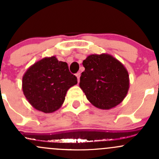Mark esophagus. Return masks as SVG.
<instances>
[{
    "label": "esophagus",
    "instance_id": "1",
    "mask_svg": "<svg viewBox=\"0 0 159 159\" xmlns=\"http://www.w3.org/2000/svg\"><path fill=\"white\" fill-rule=\"evenodd\" d=\"M80 76H81V73H80V72L77 73V74H76V77H77V78H78V82H79Z\"/></svg>",
    "mask_w": 159,
    "mask_h": 159
}]
</instances>
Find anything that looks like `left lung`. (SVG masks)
Returning a JSON list of instances; mask_svg holds the SVG:
<instances>
[{
    "mask_svg": "<svg viewBox=\"0 0 159 159\" xmlns=\"http://www.w3.org/2000/svg\"><path fill=\"white\" fill-rule=\"evenodd\" d=\"M85 70L80 78V88L96 107L109 110L126 96L129 87L127 70L108 54L91 55L83 61Z\"/></svg>",
    "mask_w": 159,
    "mask_h": 159,
    "instance_id": "1",
    "label": "left lung"
}]
</instances>
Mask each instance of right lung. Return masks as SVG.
I'll use <instances>...</instances> for the list:
<instances>
[{
	"label": "right lung",
	"mask_w": 159,
	"mask_h": 159,
	"mask_svg": "<svg viewBox=\"0 0 159 159\" xmlns=\"http://www.w3.org/2000/svg\"><path fill=\"white\" fill-rule=\"evenodd\" d=\"M78 83L68 64L56 56L44 58L30 67L23 77L25 97L35 109L46 113L59 109L67 91Z\"/></svg>",
	"instance_id": "obj_1"
}]
</instances>
